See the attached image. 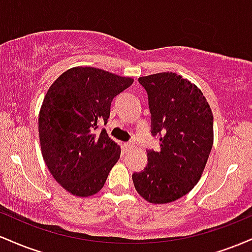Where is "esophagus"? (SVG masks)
Masks as SVG:
<instances>
[{
	"mask_svg": "<svg viewBox=\"0 0 252 252\" xmlns=\"http://www.w3.org/2000/svg\"><path fill=\"white\" fill-rule=\"evenodd\" d=\"M124 148H126V153H130L132 149L135 148V146H134V143H126L124 144Z\"/></svg>",
	"mask_w": 252,
	"mask_h": 252,
	"instance_id": "esophagus-1",
	"label": "esophagus"
}]
</instances>
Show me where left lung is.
I'll return each instance as SVG.
<instances>
[{
    "mask_svg": "<svg viewBox=\"0 0 252 252\" xmlns=\"http://www.w3.org/2000/svg\"><path fill=\"white\" fill-rule=\"evenodd\" d=\"M148 94L152 134L160 150H148V164L132 174L137 193L152 204L186 195L200 180L213 146V115L201 90L174 72L140 77Z\"/></svg>",
    "mask_w": 252,
    "mask_h": 252,
    "instance_id": "1",
    "label": "left lung"
}]
</instances>
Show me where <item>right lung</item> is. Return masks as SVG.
Returning <instances> with one entry per match:
<instances>
[{
    "label": "right lung",
    "instance_id": "add662e5",
    "mask_svg": "<svg viewBox=\"0 0 252 252\" xmlns=\"http://www.w3.org/2000/svg\"><path fill=\"white\" fill-rule=\"evenodd\" d=\"M132 83L130 77L76 66L48 89L39 112L41 154L52 176L71 194H96L120 160V146L105 129L94 130L108 122L114 97Z\"/></svg>",
    "mask_w": 252,
    "mask_h": 252
}]
</instances>
